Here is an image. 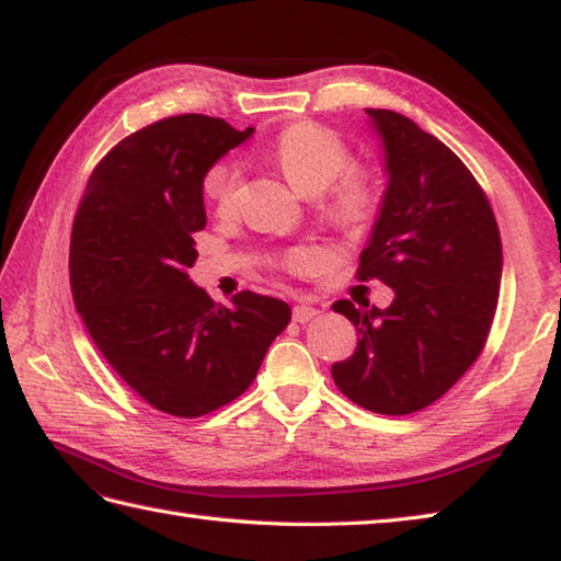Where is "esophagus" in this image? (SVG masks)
<instances>
[{
  "label": "esophagus",
  "instance_id": "34e87169",
  "mask_svg": "<svg viewBox=\"0 0 561 561\" xmlns=\"http://www.w3.org/2000/svg\"><path fill=\"white\" fill-rule=\"evenodd\" d=\"M318 316V308L312 306L310 301H301L298 306H294V320L296 322H308Z\"/></svg>",
  "mask_w": 561,
  "mask_h": 561
}]
</instances>
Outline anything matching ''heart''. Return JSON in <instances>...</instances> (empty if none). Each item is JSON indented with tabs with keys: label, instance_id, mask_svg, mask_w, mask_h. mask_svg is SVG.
<instances>
[{
	"label": "heart",
	"instance_id": "heart-1",
	"mask_svg": "<svg viewBox=\"0 0 561 561\" xmlns=\"http://www.w3.org/2000/svg\"><path fill=\"white\" fill-rule=\"evenodd\" d=\"M272 158H275L282 174L289 179V184L298 193L320 195L346 169L348 150L328 128H320L316 124H294L284 128L275 140ZM203 193L219 215H231L237 210L239 198L237 167L229 162L215 164L203 179ZM373 205L375 193L368 176L348 169L332 188L328 217L336 229L351 233L366 225L368 217L373 215ZM310 263L312 257L308 253H294L289 257V265L294 270H306L310 267Z\"/></svg>",
	"mask_w": 561,
	"mask_h": 561
}]
</instances>
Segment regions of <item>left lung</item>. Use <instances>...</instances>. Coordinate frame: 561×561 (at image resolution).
I'll list each match as a JSON object with an SVG mask.
<instances>
[{
	"mask_svg": "<svg viewBox=\"0 0 561 561\" xmlns=\"http://www.w3.org/2000/svg\"><path fill=\"white\" fill-rule=\"evenodd\" d=\"M387 188L360 253V279L394 289L387 308L342 298L356 324L334 385L373 413L407 415L437 401L485 346L502 282V241L473 174L445 142L392 110H366Z\"/></svg>",
	"mask_w": 561,
	"mask_h": 561,
	"instance_id": "8db88e82",
	"label": "left lung"
}]
</instances>
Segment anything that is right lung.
Listing matches in <instances>:
<instances>
[{
	"label": "right lung",
	"mask_w": 561,
	"mask_h": 561,
	"mask_svg": "<svg viewBox=\"0 0 561 561\" xmlns=\"http://www.w3.org/2000/svg\"><path fill=\"white\" fill-rule=\"evenodd\" d=\"M253 131L205 114L140 128L93 169L73 219L76 310L122 380L179 419L241 397L291 320L279 298L241 291L221 306L188 277L203 179Z\"/></svg>",
	"instance_id": "1"
}]
</instances>
